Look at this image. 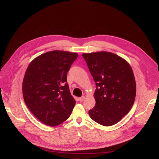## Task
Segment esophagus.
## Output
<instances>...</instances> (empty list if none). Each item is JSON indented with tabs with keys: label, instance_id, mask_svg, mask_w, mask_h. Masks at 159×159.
Instances as JSON below:
<instances>
[{
	"label": "esophagus",
	"instance_id": "obj_1",
	"mask_svg": "<svg viewBox=\"0 0 159 159\" xmlns=\"http://www.w3.org/2000/svg\"><path fill=\"white\" fill-rule=\"evenodd\" d=\"M85 99V96H82V97H81L79 98V101L80 102H83V101Z\"/></svg>",
	"mask_w": 159,
	"mask_h": 159
}]
</instances>
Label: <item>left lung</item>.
<instances>
[{
    "label": "left lung",
    "mask_w": 159,
    "mask_h": 159,
    "mask_svg": "<svg viewBox=\"0 0 159 159\" xmlns=\"http://www.w3.org/2000/svg\"><path fill=\"white\" fill-rule=\"evenodd\" d=\"M96 84L95 106L90 117L103 126L121 121L131 110L136 96V82L131 66L111 52L82 54Z\"/></svg>",
    "instance_id": "left-lung-1"
}]
</instances>
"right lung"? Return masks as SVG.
Here are the masks:
<instances>
[{"label": "right lung", "instance_id": "add662e5", "mask_svg": "<svg viewBox=\"0 0 159 159\" xmlns=\"http://www.w3.org/2000/svg\"><path fill=\"white\" fill-rule=\"evenodd\" d=\"M78 56L75 52L53 50L38 56L28 66L22 82L24 100L31 113L46 125L64 122L75 106L67 73Z\"/></svg>", "mask_w": 159, "mask_h": 159}]
</instances>
